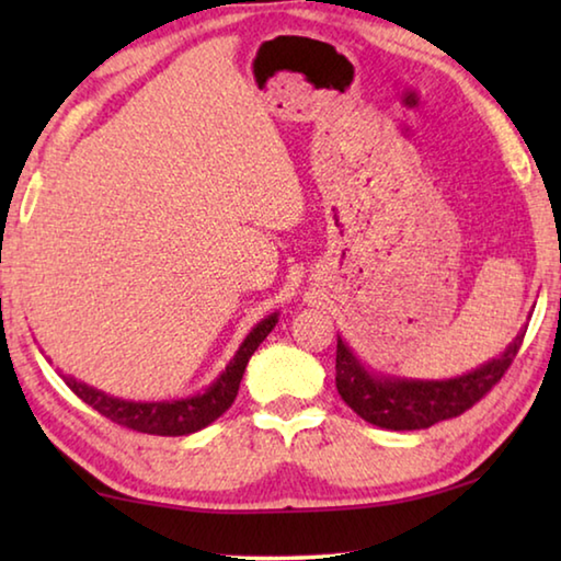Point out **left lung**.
I'll use <instances>...</instances> for the list:
<instances>
[{
  "label": "left lung",
  "instance_id": "1",
  "mask_svg": "<svg viewBox=\"0 0 561 561\" xmlns=\"http://www.w3.org/2000/svg\"><path fill=\"white\" fill-rule=\"evenodd\" d=\"M522 329L500 358L448 381L376 376L354 356L344 341H336V388L344 403L364 421L388 431H421L468 411L492 391L515 360L525 339Z\"/></svg>",
  "mask_w": 561,
  "mask_h": 561
}]
</instances>
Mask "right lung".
Returning a JSON list of instances; mask_svg holds the SVG:
<instances>
[{
	"label": "right lung",
	"instance_id": "obj_1",
	"mask_svg": "<svg viewBox=\"0 0 561 561\" xmlns=\"http://www.w3.org/2000/svg\"><path fill=\"white\" fill-rule=\"evenodd\" d=\"M277 317L279 314H270L247 334L242 346L237 348L234 358L227 364L220 378H217L213 386L205 388V393L180 398V401H121V398H113L99 391V388L87 386L83 381H76L71 376L61 374V378L83 403H89L93 411L106 415L108 421L123 425V428L148 435H170V438H175V435H190L217 421V417L234 403L237 391H240L242 374L247 364H250V356L257 351L262 341L267 339L270 331L277 327Z\"/></svg>",
	"mask_w": 561,
	"mask_h": 561
}]
</instances>
